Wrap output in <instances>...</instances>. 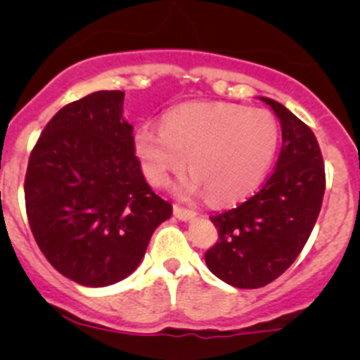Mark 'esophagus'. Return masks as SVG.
<instances>
[{"label":"esophagus","instance_id":"esophagus-1","mask_svg":"<svg viewBox=\"0 0 360 360\" xmlns=\"http://www.w3.org/2000/svg\"><path fill=\"white\" fill-rule=\"evenodd\" d=\"M174 216L181 221H190L197 216L193 209H186V207H181V205H174Z\"/></svg>","mask_w":360,"mask_h":360}]
</instances>
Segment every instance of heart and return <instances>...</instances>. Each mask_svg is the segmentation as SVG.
I'll return each instance as SVG.
<instances>
[{"label":"heart","mask_w":360,"mask_h":360,"mask_svg":"<svg viewBox=\"0 0 360 360\" xmlns=\"http://www.w3.org/2000/svg\"><path fill=\"white\" fill-rule=\"evenodd\" d=\"M277 120L264 110L235 104H184L163 116L162 125L143 123L134 150L153 186H165L190 160L188 193L230 203L252 193L278 150Z\"/></svg>","instance_id":"heart-1"}]
</instances>
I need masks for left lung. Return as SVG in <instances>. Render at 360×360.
<instances>
[{"mask_svg":"<svg viewBox=\"0 0 360 360\" xmlns=\"http://www.w3.org/2000/svg\"><path fill=\"white\" fill-rule=\"evenodd\" d=\"M259 99L281 120V155L257 193L210 216L219 238L205 252L209 270L240 289L263 288L291 266L314 230L326 190L324 162L310 127L277 101Z\"/></svg>","mask_w":360,"mask_h":360,"instance_id":"left-lung-1","label":"left lung"}]
</instances>
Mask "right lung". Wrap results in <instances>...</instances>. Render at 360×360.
I'll use <instances>...</instances> for the list:
<instances>
[{
	"label": "right lung",
	"mask_w": 360,
	"mask_h": 360,
	"mask_svg": "<svg viewBox=\"0 0 360 360\" xmlns=\"http://www.w3.org/2000/svg\"><path fill=\"white\" fill-rule=\"evenodd\" d=\"M123 97L122 90H101L57 111L25 172L36 244L59 274L86 288L129 277L172 214L144 179Z\"/></svg>",
	"instance_id": "1"
}]
</instances>
